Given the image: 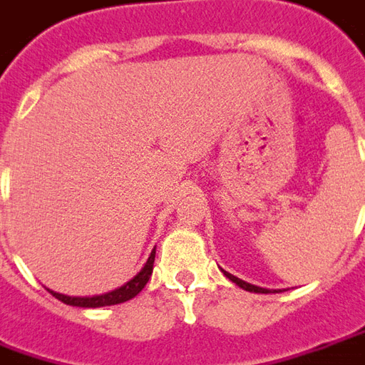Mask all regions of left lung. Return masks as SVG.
<instances>
[{
  "instance_id": "8db88e82",
  "label": "left lung",
  "mask_w": 365,
  "mask_h": 365,
  "mask_svg": "<svg viewBox=\"0 0 365 365\" xmlns=\"http://www.w3.org/2000/svg\"><path fill=\"white\" fill-rule=\"evenodd\" d=\"M225 272V270H222ZM225 276L228 278V280H232V282L236 284V286H240L242 290H248V292H258V294H268L270 290H266V288H260V286H255V284H248L245 282V280H240V278H236V276H232V274L225 272Z\"/></svg>"
}]
</instances>
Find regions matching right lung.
Masks as SVG:
<instances>
[{
    "instance_id": "1",
    "label": "right lung",
    "mask_w": 365,
    "mask_h": 365,
    "mask_svg": "<svg viewBox=\"0 0 365 365\" xmlns=\"http://www.w3.org/2000/svg\"><path fill=\"white\" fill-rule=\"evenodd\" d=\"M153 262H155V250L150 252L147 264L143 266V270H140L133 280H129L125 286H120V288H117V290L101 294V296H91V298H73V296H65V294L53 292V290H49V292H51L57 300H61L63 304L79 306V308H101V306H113V304L127 302V300H130V298H135V296L145 288V284L149 282L150 274H153Z\"/></svg>"
}]
</instances>
